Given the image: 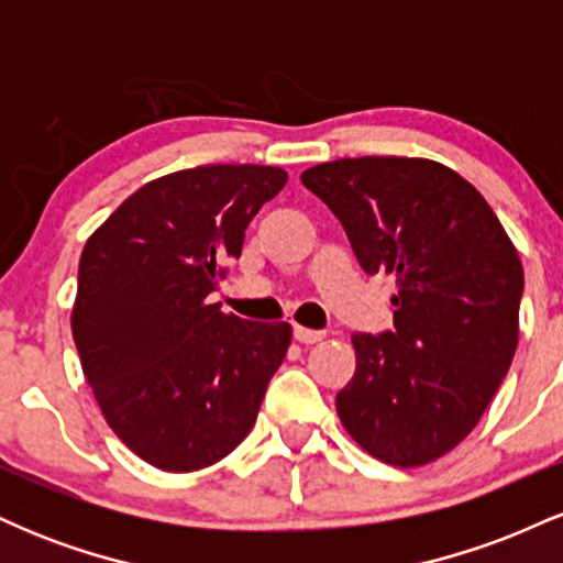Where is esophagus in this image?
<instances>
[{
	"label": "esophagus",
	"mask_w": 563,
	"mask_h": 563,
	"mask_svg": "<svg viewBox=\"0 0 563 563\" xmlns=\"http://www.w3.org/2000/svg\"><path fill=\"white\" fill-rule=\"evenodd\" d=\"M294 339L299 341V344H318V341L325 339V333H322V331H312V328L296 325V328H294Z\"/></svg>",
	"instance_id": "obj_1"
}]
</instances>
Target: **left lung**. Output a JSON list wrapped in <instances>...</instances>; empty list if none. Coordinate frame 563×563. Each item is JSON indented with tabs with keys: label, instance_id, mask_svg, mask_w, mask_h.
<instances>
[{
	"label": "left lung",
	"instance_id": "obj_1",
	"mask_svg": "<svg viewBox=\"0 0 563 563\" xmlns=\"http://www.w3.org/2000/svg\"><path fill=\"white\" fill-rule=\"evenodd\" d=\"M344 224L367 275L397 277L394 331L352 333L357 367L335 397L367 455L418 468L466 439L519 344L525 269L489 203L431 158L363 156L301 174Z\"/></svg>",
	"mask_w": 563,
	"mask_h": 563
}]
</instances>
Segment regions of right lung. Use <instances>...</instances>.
<instances>
[{
  "label": "right lung",
  "instance_id": "add662e5",
  "mask_svg": "<svg viewBox=\"0 0 563 563\" xmlns=\"http://www.w3.org/2000/svg\"><path fill=\"white\" fill-rule=\"evenodd\" d=\"M280 166L217 164L151 179L87 238L70 331L113 434L161 471L214 466L249 437L288 322L209 303Z\"/></svg>",
  "mask_w": 563,
  "mask_h": 563
}]
</instances>
